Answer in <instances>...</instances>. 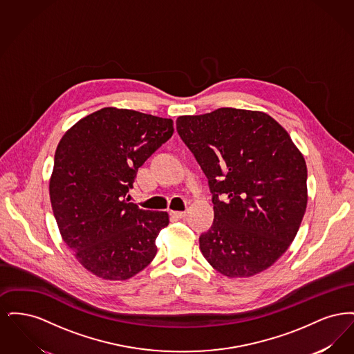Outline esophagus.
<instances>
[{"mask_svg":"<svg viewBox=\"0 0 354 354\" xmlns=\"http://www.w3.org/2000/svg\"><path fill=\"white\" fill-rule=\"evenodd\" d=\"M169 215L175 219H183L185 216V211H169Z\"/></svg>","mask_w":354,"mask_h":354,"instance_id":"1","label":"esophagus"}]
</instances>
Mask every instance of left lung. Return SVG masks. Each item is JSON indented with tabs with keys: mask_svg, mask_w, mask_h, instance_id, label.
<instances>
[{
	"mask_svg": "<svg viewBox=\"0 0 354 354\" xmlns=\"http://www.w3.org/2000/svg\"><path fill=\"white\" fill-rule=\"evenodd\" d=\"M176 130L212 194L215 219L199 237L205 260L227 277L270 268L293 241L306 209L303 153L260 111L221 107L179 117Z\"/></svg>",
	"mask_w": 354,
	"mask_h": 354,
	"instance_id": "left-lung-1",
	"label": "left lung"
}]
</instances>
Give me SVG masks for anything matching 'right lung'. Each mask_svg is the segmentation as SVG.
Segmentation results:
<instances>
[{
    "label": "right lung",
    "instance_id": "obj_1",
    "mask_svg": "<svg viewBox=\"0 0 354 354\" xmlns=\"http://www.w3.org/2000/svg\"><path fill=\"white\" fill-rule=\"evenodd\" d=\"M172 120L104 107L75 123L54 155L50 202L59 232L84 268L127 280L156 254L169 214L130 203L138 169L174 134Z\"/></svg>",
    "mask_w": 354,
    "mask_h": 354
}]
</instances>
